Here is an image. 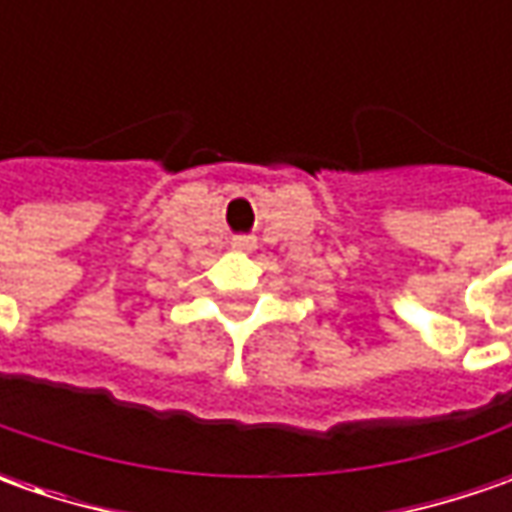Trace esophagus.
I'll list each match as a JSON object with an SVG mask.
<instances>
[{"label":"esophagus","mask_w":512,"mask_h":512,"mask_svg":"<svg viewBox=\"0 0 512 512\" xmlns=\"http://www.w3.org/2000/svg\"><path fill=\"white\" fill-rule=\"evenodd\" d=\"M230 245L236 247V250H253V247H256V239H253V236H236Z\"/></svg>","instance_id":"esophagus-1"}]
</instances>
